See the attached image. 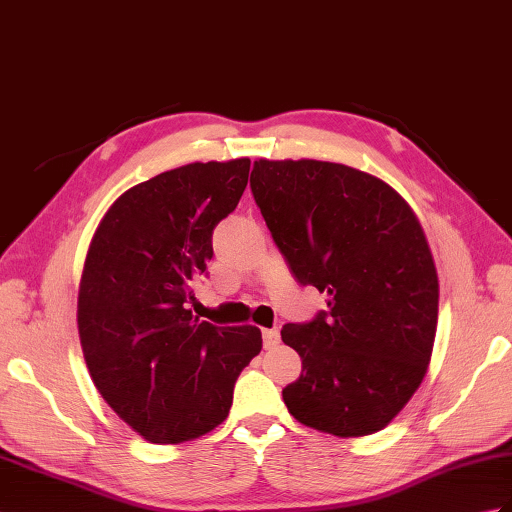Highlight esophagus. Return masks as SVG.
<instances>
[{
    "label": "esophagus",
    "instance_id": "34e87169",
    "mask_svg": "<svg viewBox=\"0 0 512 512\" xmlns=\"http://www.w3.org/2000/svg\"><path fill=\"white\" fill-rule=\"evenodd\" d=\"M279 338H281V334H279L277 327H275V329H264V347H266V349L277 347Z\"/></svg>",
    "mask_w": 512,
    "mask_h": 512
}]
</instances>
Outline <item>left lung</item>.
Here are the masks:
<instances>
[{
	"mask_svg": "<svg viewBox=\"0 0 512 512\" xmlns=\"http://www.w3.org/2000/svg\"><path fill=\"white\" fill-rule=\"evenodd\" d=\"M251 189L272 240L327 312L288 323L303 360L283 388L292 417L340 438L384 430L432 358L438 275L417 213L382 178L316 159H257Z\"/></svg>",
	"mask_w": 512,
	"mask_h": 512,
	"instance_id": "8db88e82",
	"label": "left lung"
}]
</instances>
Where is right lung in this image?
Listing matches in <instances>:
<instances>
[{"mask_svg": "<svg viewBox=\"0 0 512 512\" xmlns=\"http://www.w3.org/2000/svg\"><path fill=\"white\" fill-rule=\"evenodd\" d=\"M248 170L244 157L157 174L117 198L93 233L78 290L82 355L102 399L148 443L216 430L261 351L255 325H211L187 307Z\"/></svg>", "mask_w": 512, "mask_h": 512, "instance_id": "obj_1", "label": "right lung"}]
</instances>
